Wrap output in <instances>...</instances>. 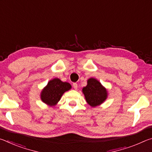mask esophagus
Wrapping results in <instances>:
<instances>
[{
	"label": "esophagus",
	"instance_id": "1",
	"mask_svg": "<svg viewBox=\"0 0 152 152\" xmlns=\"http://www.w3.org/2000/svg\"><path fill=\"white\" fill-rule=\"evenodd\" d=\"M73 87H74V89L77 90V88H78V84H77V83H74L73 84Z\"/></svg>",
	"mask_w": 152,
	"mask_h": 152
}]
</instances>
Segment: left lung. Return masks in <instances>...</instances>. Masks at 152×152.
<instances>
[{
    "label": "left lung",
    "instance_id": "1",
    "mask_svg": "<svg viewBox=\"0 0 152 152\" xmlns=\"http://www.w3.org/2000/svg\"><path fill=\"white\" fill-rule=\"evenodd\" d=\"M86 102L92 107L101 104L107 98V89L96 79L91 78L87 80L86 86L82 88Z\"/></svg>",
    "mask_w": 152,
    "mask_h": 152
}]
</instances>
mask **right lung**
Here are the masks:
<instances>
[{
  "instance_id": "1",
  "label": "right lung",
  "mask_w": 152,
  "mask_h": 152,
  "mask_svg": "<svg viewBox=\"0 0 152 152\" xmlns=\"http://www.w3.org/2000/svg\"><path fill=\"white\" fill-rule=\"evenodd\" d=\"M71 87L68 82H64L59 78L51 80L41 92V99L49 106H54L64 92L71 89Z\"/></svg>"
}]
</instances>
